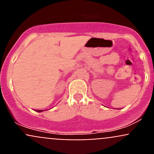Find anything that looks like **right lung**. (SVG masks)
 <instances>
[{"instance_id":"1","label":"right lung","mask_w":154,"mask_h":154,"mask_svg":"<svg viewBox=\"0 0 154 154\" xmlns=\"http://www.w3.org/2000/svg\"><path fill=\"white\" fill-rule=\"evenodd\" d=\"M36 111H38V112H41V111H43V110H36Z\"/></svg>"}]
</instances>
